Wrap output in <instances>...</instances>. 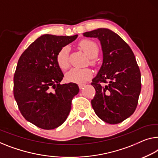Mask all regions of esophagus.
<instances>
[{"label": "esophagus", "mask_w": 158, "mask_h": 158, "mask_svg": "<svg viewBox=\"0 0 158 158\" xmlns=\"http://www.w3.org/2000/svg\"><path fill=\"white\" fill-rule=\"evenodd\" d=\"M85 86V84H79V89H82L84 88V87Z\"/></svg>", "instance_id": "obj_1"}]
</instances>
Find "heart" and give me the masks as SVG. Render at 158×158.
<instances>
[{
    "label": "heart",
    "instance_id": "b5f03b06",
    "mask_svg": "<svg viewBox=\"0 0 158 158\" xmlns=\"http://www.w3.org/2000/svg\"><path fill=\"white\" fill-rule=\"evenodd\" d=\"M79 48L84 53L90 58L89 64L91 66L96 64V61L93 58L96 57L98 54V47L95 42L91 40H83L79 43ZM69 46H64L60 49L56 56L57 65L61 69H67L69 66ZM92 77V72L89 68L84 69H72L65 75V79L67 81L74 82L77 84L85 83Z\"/></svg>",
    "mask_w": 158,
    "mask_h": 158
}]
</instances>
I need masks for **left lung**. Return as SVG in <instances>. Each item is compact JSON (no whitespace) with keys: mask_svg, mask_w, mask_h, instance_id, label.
I'll list each match as a JSON object with an SVG mask.
<instances>
[{"mask_svg":"<svg viewBox=\"0 0 158 158\" xmlns=\"http://www.w3.org/2000/svg\"><path fill=\"white\" fill-rule=\"evenodd\" d=\"M84 36L97 37L103 55L102 67L91 84L96 91L91 106L106 123H121L135 110L141 91L135 55L118 35L106 28L84 32Z\"/></svg>","mask_w":158,"mask_h":158,"instance_id":"8db88e82","label":"left lung"}]
</instances>
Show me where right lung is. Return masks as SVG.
Returning a JSON list of instances; mask_svg holds the SVG:
<instances>
[{
    "mask_svg": "<svg viewBox=\"0 0 158 158\" xmlns=\"http://www.w3.org/2000/svg\"><path fill=\"white\" fill-rule=\"evenodd\" d=\"M77 36L42 35L19 58L13 77L14 98L23 116L38 128L51 130L61 126L79 93L76 84H60L64 74L56 61L60 49Z\"/></svg>",
    "mask_w": 158,
    "mask_h": 158,
    "instance_id": "1",
    "label": "right lung"
}]
</instances>
